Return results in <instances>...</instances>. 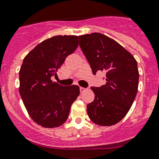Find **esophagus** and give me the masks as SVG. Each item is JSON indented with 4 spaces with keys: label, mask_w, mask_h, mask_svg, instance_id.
Returning a JSON list of instances; mask_svg holds the SVG:
<instances>
[{
    "label": "esophagus",
    "mask_w": 159,
    "mask_h": 159,
    "mask_svg": "<svg viewBox=\"0 0 159 159\" xmlns=\"http://www.w3.org/2000/svg\"><path fill=\"white\" fill-rule=\"evenodd\" d=\"M85 90H86V88H84V87H80V92H83Z\"/></svg>",
    "instance_id": "esophagus-1"
}]
</instances>
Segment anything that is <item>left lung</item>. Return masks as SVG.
<instances>
[{
    "instance_id": "obj_1",
    "label": "left lung",
    "mask_w": 159,
    "mask_h": 159,
    "mask_svg": "<svg viewBox=\"0 0 159 159\" xmlns=\"http://www.w3.org/2000/svg\"><path fill=\"white\" fill-rule=\"evenodd\" d=\"M79 45L93 74L106 73V84L91 87L95 99L87 106V115L98 125H116L128 113L138 92L137 62L120 43L102 34L79 36Z\"/></svg>"
}]
</instances>
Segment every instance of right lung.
I'll return each mask as SVG.
<instances>
[{
	"label": "right lung",
	"mask_w": 159,
	"mask_h": 159,
	"mask_svg": "<svg viewBox=\"0 0 159 159\" xmlns=\"http://www.w3.org/2000/svg\"><path fill=\"white\" fill-rule=\"evenodd\" d=\"M77 46L78 36H53L39 43L24 58L19 91L28 114L39 125H62L79 96L77 85L63 87L51 80L57 77V69Z\"/></svg>",
	"instance_id": "obj_1"
}]
</instances>
